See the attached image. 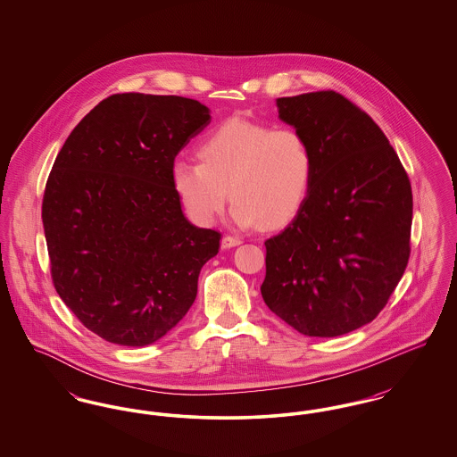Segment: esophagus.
<instances>
[{"label":"esophagus","mask_w":457,"mask_h":457,"mask_svg":"<svg viewBox=\"0 0 457 457\" xmlns=\"http://www.w3.org/2000/svg\"><path fill=\"white\" fill-rule=\"evenodd\" d=\"M241 243V239L237 238V237H229V235H226L222 241H220V246L222 248H233V246H237Z\"/></svg>","instance_id":"1"}]
</instances>
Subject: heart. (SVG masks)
Instances as JSON below:
<instances>
[{"mask_svg": "<svg viewBox=\"0 0 457 457\" xmlns=\"http://www.w3.org/2000/svg\"><path fill=\"white\" fill-rule=\"evenodd\" d=\"M202 162L179 159L173 185L188 216L211 226L231 196L239 226L281 228L303 209L315 159L303 133L229 118L200 144Z\"/></svg>", "mask_w": 457, "mask_h": 457, "instance_id": "obj_1", "label": "heart"}]
</instances>
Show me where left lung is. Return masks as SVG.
<instances>
[{"instance_id": "8db88e82", "label": "left lung", "mask_w": 457, "mask_h": 457, "mask_svg": "<svg viewBox=\"0 0 457 457\" xmlns=\"http://www.w3.org/2000/svg\"><path fill=\"white\" fill-rule=\"evenodd\" d=\"M315 159L303 209L265 241V304L304 336L336 337L371 322L411 253L413 194L380 127L336 90L278 99Z\"/></svg>"}]
</instances>
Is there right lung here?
<instances>
[{"mask_svg": "<svg viewBox=\"0 0 457 457\" xmlns=\"http://www.w3.org/2000/svg\"><path fill=\"white\" fill-rule=\"evenodd\" d=\"M211 120L195 99L112 94L73 129L43 196L51 279L104 341L147 346L195 302L220 233L190 224L174 157Z\"/></svg>", "mask_w": 457, "mask_h": 457, "instance_id": "right-lung-1", "label": "right lung"}]
</instances>
